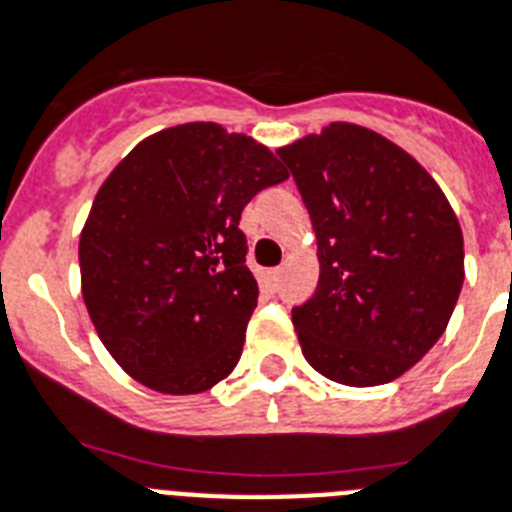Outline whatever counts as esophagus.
<instances>
[{"mask_svg": "<svg viewBox=\"0 0 512 512\" xmlns=\"http://www.w3.org/2000/svg\"><path fill=\"white\" fill-rule=\"evenodd\" d=\"M281 276H284V270H281V268H273V270H268V284L273 286V289H276V286L281 284Z\"/></svg>", "mask_w": 512, "mask_h": 512, "instance_id": "1", "label": "esophagus"}]
</instances>
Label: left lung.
I'll return each instance as SVG.
<instances>
[{
  "mask_svg": "<svg viewBox=\"0 0 512 512\" xmlns=\"http://www.w3.org/2000/svg\"><path fill=\"white\" fill-rule=\"evenodd\" d=\"M318 239L321 278L292 310L302 355L347 386L394 381L436 344L463 289V231L434 178L352 123L276 149Z\"/></svg>",
  "mask_w": 512,
  "mask_h": 512,
  "instance_id": "left-lung-1",
  "label": "left lung"
}]
</instances>
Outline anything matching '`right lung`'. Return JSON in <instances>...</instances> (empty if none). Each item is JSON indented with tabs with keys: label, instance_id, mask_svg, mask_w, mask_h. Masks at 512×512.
I'll return each instance as SVG.
<instances>
[{
	"label": "right lung",
	"instance_id": "right-lung-1",
	"mask_svg": "<svg viewBox=\"0 0 512 512\" xmlns=\"http://www.w3.org/2000/svg\"><path fill=\"white\" fill-rule=\"evenodd\" d=\"M289 173L218 123L165 128L112 170L83 226V302L120 368L162 394L234 371L257 307L242 210Z\"/></svg>",
	"mask_w": 512,
	"mask_h": 512
}]
</instances>
